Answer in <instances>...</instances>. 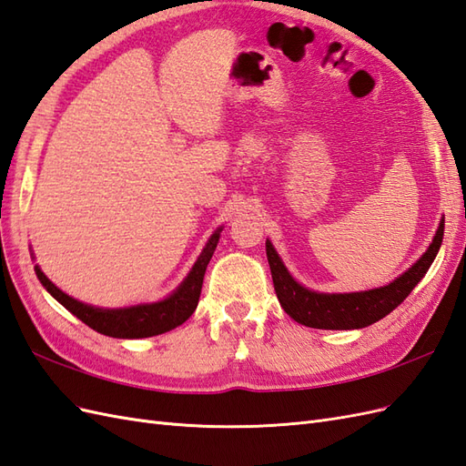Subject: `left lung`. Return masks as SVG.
Returning a JSON list of instances; mask_svg holds the SVG:
<instances>
[{"label": "left lung", "instance_id": "8db88e82", "mask_svg": "<svg viewBox=\"0 0 466 466\" xmlns=\"http://www.w3.org/2000/svg\"><path fill=\"white\" fill-rule=\"evenodd\" d=\"M443 231L445 218L439 221L433 241L425 253L396 280L380 288H372V290L345 294H325L301 286L288 272L282 258L267 238V257L276 296H279L280 306L288 316L306 327H316V329H362V327H369L386 318L390 311L396 309L410 296L435 260L439 247L443 243Z\"/></svg>", "mask_w": 466, "mask_h": 466}]
</instances>
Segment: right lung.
<instances>
[{
	"label": "right lung",
	"mask_w": 466,
	"mask_h": 466,
	"mask_svg": "<svg viewBox=\"0 0 466 466\" xmlns=\"http://www.w3.org/2000/svg\"><path fill=\"white\" fill-rule=\"evenodd\" d=\"M221 231L223 228L213 231L202 255L198 257L192 270L187 272L180 286L165 299L150 301V304H137L127 308H96L62 292L58 286L46 279L39 264H35V272L36 279L46 288V292L58 304L65 306L72 316H76L87 327H92L94 331L116 339H145L174 329V327L182 325L196 311L199 294H202L204 274L213 257V250H216L219 243Z\"/></svg>",
	"instance_id": "add662e5"
}]
</instances>
